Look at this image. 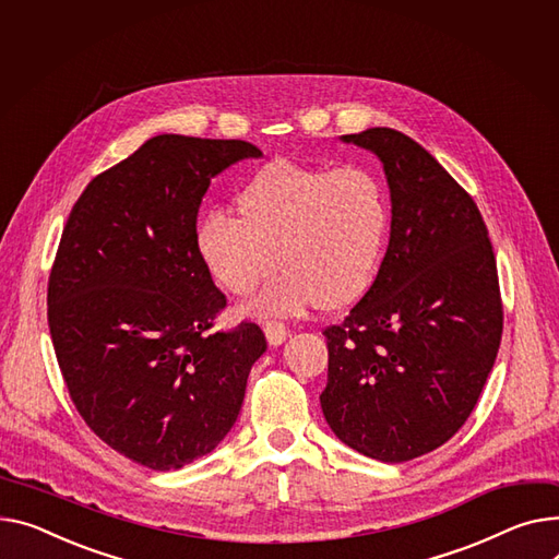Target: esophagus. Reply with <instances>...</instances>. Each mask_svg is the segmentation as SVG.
Here are the masks:
<instances>
[{
    "label": "esophagus",
    "mask_w": 559,
    "mask_h": 559,
    "mask_svg": "<svg viewBox=\"0 0 559 559\" xmlns=\"http://www.w3.org/2000/svg\"><path fill=\"white\" fill-rule=\"evenodd\" d=\"M287 334H289V330L283 321H267L265 323V337L272 346H281L287 340Z\"/></svg>",
    "instance_id": "34e87169"
}]
</instances>
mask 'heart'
<instances>
[{
	"label": "heart",
	"mask_w": 559,
	"mask_h": 559,
	"mask_svg": "<svg viewBox=\"0 0 559 559\" xmlns=\"http://www.w3.org/2000/svg\"><path fill=\"white\" fill-rule=\"evenodd\" d=\"M240 218L211 211L195 227V253L227 294H249L242 317L342 310L373 287L391 231L382 179L361 166H308L276 159L236 200Z\"/></svg>",
	"instance_id": "heart-1"
}]
</instances>
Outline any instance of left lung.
Segmentation results:
<instances>
[{
  "mask_svg": "<svg viewBox=\"0 0 559 559\" xmlns=\"http://www.w3.org/2000/svg\"><path fill=\"white\" fill-rule=\"evenodd\" d=\"M384 166L391 238L380 274L342 325L325 328V423L368 459L433 452L469 418L503 330L497 260L474 200L391 128L344 134Z\"/></svg>",
  "mask_w": 559,
  "mask_h": 559,
  "instance_id": "1",
  "label": "left lung"
}]
</instances>
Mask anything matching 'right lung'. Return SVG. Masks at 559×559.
Returning a JSON list of instances; mask_svg holds the SVG:
<instances>
[{
	"label": "right lung",
	"instance_id": "1",
	"mask_svg": "<svg viewBox=\"0 0 559 559\" xmlns=\"http://www.w3.org/2000/svg\"><path fill=\"white\" fill-rule=\"evenodd\" d=\"M260 155L240 139L159 134L69 213L47 294L56 357L87 427L139 465L211 454L267 350L255 323L211 330L227 299L193 245L211 179Z\"/></svg>",
	"mask_w": 559,
	"mask_h": 559
}]
</instances>
